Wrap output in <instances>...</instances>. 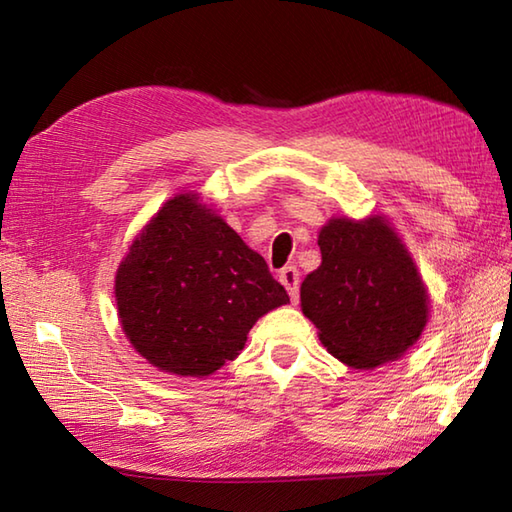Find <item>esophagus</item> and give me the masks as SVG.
I'll list each match as a JSON object with an SVG mask.
<instances>
[{"label": "esophagus", "mask_w": 512, "mask_h": 512, "mask_svg": "<svg viewBox=\"0 0 512 512\" xmlns=\"http://www.w3.org/2000/svg\"><path fill=\"white\" fill-rule=\"evenodd\" d=\"M279 281L286 286L290 301L297 303L299 301V270L295 266H286L279 273Z\"/></svg>", "instance_id": "1"}]
</instances>
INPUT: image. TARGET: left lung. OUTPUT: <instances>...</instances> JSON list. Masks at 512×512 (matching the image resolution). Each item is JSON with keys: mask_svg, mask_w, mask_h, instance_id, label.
I'll list each match as a JSON object with an SVG mask.
<instances>
[{"mask_svg": "<svg viewBox=\"0 0 512 512\" xmlns=\"http://www.w3.org/2000/svg\"><path fill=\"white\" fill-rule=\"evenodd\" d=\"M321 266L301 284V310L321 343L354 369L398 361L420 339L429 295L385 217H332L319 233Z\"/></svg>", "mask_w": 512, "mask_h": 512, "instance_id": "1", "label": "left lung"}]
</instances>
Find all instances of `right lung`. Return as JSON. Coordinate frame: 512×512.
Wrapping results in <instances>:
<instances>
[{
	"label": "right lung",
	"mask_w": 512,
	"mask_h": 512,
	"mask_svg": "<svg viewBox=\"0 0 512 512\" xmlns=\"http://www.w3.org/2000/svg\"><path fill=\"white\" fill-rule=\"evenodd\" d=\"M114 295L134 350L195 378L233 361L255 321L290 303L264 257L195 193L151 217L118 266Z\"/></svg>",
	"instance_id": "1"
}]
</instances>
